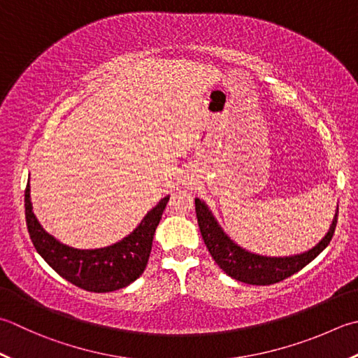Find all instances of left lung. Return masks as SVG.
Returning <instances> with one entry per match:
<instances>
[{"label": "left lung", "instance_id": "8db88e82", "mask_svg": "<svg viewBox=\"0 0 358 358\" xmlns=\"http://www.w3.org/2000/svg\"><path fill=\"white\" fill-rule=\"evenodd\" d=\"M195 213H197L201 237L215 264L228 276L234 278L236 281L251 285L276 284L279 281H284L285 278L295 275L301 268H304L331 243L338 219L337 208V213H335L327 234L318 245H315L312 250L306 251V253L287 257H267L250 253V251L241 248L239 245L231 241L223 233V229L214 219L213 213L209 211L205 201H201L200 199H195Z\"/></svg>", "mask_w": 358, "mask_h": 358}]
</instances>
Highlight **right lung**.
I'll use <instances>...</instances> for the list:
<instances>
[{
    "mask_svg": "<svg viewBox=\"0 0 358 358\" xmlns=\"http://www.w3.org/2000/svg\"><path fill=\"white\" fill-rule=\"evenodd\" d=\"M169 201V195L145 214L136 229L122 241L105 248L77 250L60 243L41 228L32 213L31 189L24 191L26 225L37 253L49 267L83 290L105 293L124 289L143 275L149 261L153 236Z\"/></svg>",
    "mask_w": 358,
    "mask_h": 358,
    "instance_id": "right-lung-1",
    "label": "right lung"
}]
</instances>
